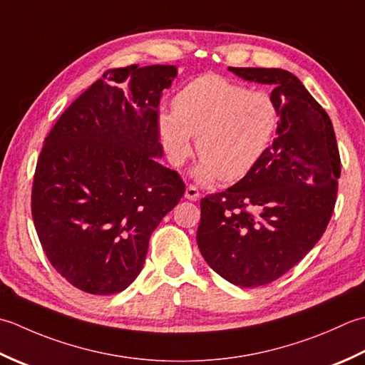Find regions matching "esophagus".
I'll list each match as a JSON object with an SVG mask.
<instances>
[{
  "instance_id": "esophagus-1",
  "label": "esophagus",
  "mask_w": 365,
  "mask_h": 365,
  "mask_svg": "<svg viewBox=\"0 0 365 365\" xmlns=\"http://www.w3.org/2000/svg\"><path fill=\"white\" fill-rule=\"evenodd\" d=\"M185 198L192 200V202H195V200L200 198V192L195 185H192V184L187 185V189H185Z\"/></svg>"
}]
</instances>
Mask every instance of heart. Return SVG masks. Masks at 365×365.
Listing matches in <instances>:
<instances>
[{
  "instance_id": "heart-1",
  "label": "heart",
  "mask_w": 365,
  "mask_h": 365,
  "mask_svg": "<svg viewBox=\"0 0 365 365\" xmlns=\"http://www.w3.org/2000/svg\"><path fill=\"white\" fill-rule=\"evenodd\" d=\"M279 124L276 102L219 76H203L176 93L173 110L162 111L159 135L170 162L180 167L193 153L200 182L241 180L263 158Z\"/></svg>"
}]
</instances>
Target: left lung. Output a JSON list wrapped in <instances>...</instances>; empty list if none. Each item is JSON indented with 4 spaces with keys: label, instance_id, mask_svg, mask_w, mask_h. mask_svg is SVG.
<instances>
[{
    "label": "left lung",
    "instance_id": "left-lung-1",
    "mask_svg": "<svg viewBox=\"0 0 365 365\" xmlns=\"http://www.w3.org/2000/svg\"><path fill=\"white\" fill-rule=\"evenodd\" d=\"M230 71L274 86L277 137L240 182L202 198L197 242L219 276L252 288L284 276L323 236L336 206L340 154L328 113L292 72Z\"/></svg>",
    "mask_w": 365,
    "mask_h": 365
}]
</instances>
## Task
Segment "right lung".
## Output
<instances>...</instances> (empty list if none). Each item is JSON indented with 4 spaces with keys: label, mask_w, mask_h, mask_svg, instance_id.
I'll use <instances>...</instances> for the list:
<instances>
[{
    "label": "right lung",
    "mask_w": 365,
    "mask_h": 365,
    "mask_svg": "<svg viewBox=\"0 0 365 365\" xmlns=\"http://www.w3.org/2000/svg\"><path fill=\"white\" fill-rule=\"evenodd\" d=\"M175 66L110 69L81 93L46 137L31 212L51 266L91 294L128 288L150 237L185 185L160 165L159 101ZM128 81L125 95L117 86Z\"/></svg>",
    "instance_id": "add662e5"
}]
</instances>
